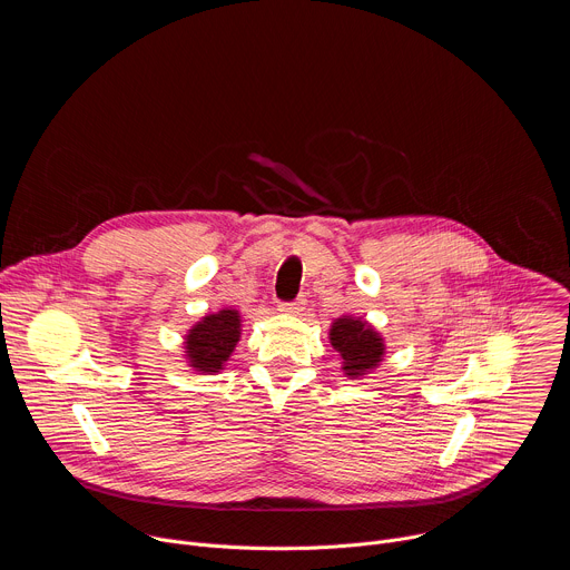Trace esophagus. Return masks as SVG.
Returning <instances> with one entry per match:
<instances>
[{
  "mask_svg": "<svg viewBox=\"0 0 570 570\" xmlns=\"http://www.w3.org/2000/svg\"><path fill=\"white\" fill-rule=\"evenodd\" d=\"M304 304H306L304 297H299V299H295V302H282V304H279V311H282V313H288V315H299V313L304 311Z\"/></svg>",
  "mask_w": 570,
  "mask_h": 570,
  "instance_id": "1",
  "label": "esophagus"
}]
</instances>
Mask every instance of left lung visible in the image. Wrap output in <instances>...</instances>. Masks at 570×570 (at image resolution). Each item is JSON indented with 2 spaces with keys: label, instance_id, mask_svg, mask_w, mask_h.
<instances>
[{
  "label": "left lung",
  "instance_id": "left-lung-1",
  "mask_svg": "<svg viewBox=\"0 0 570 570\" xmlns=\"http://www.w3.org/2000/svg\"><path fill=\"white\" fill-rule=\"evenodd\" d=\"M332 347L343 358V372L352 379H358L383 361L385 345L379 332L363 317L343 315L332 322L330 330Z\"/></svg>",
  "mask_w": 570,
  "mask_h": 570
}]
</instances>
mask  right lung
<instances>
[{
    "label": "right lung",
    "mask_w": 570,
    "mask_h": 570,
    "mask_svg": "<svg viewBox=\"0 0 570 570\" xmlns=\"http://www.w3.org/2000/svg\"><path fill=\"white\" fill-rule=\"evenodd\" d=\"M240 338V313L220 308L205 315L185 336V356L189 367L203 374H218Z\"/></svg>",
    "instance_id": "add662e5"
}]
</instances>
